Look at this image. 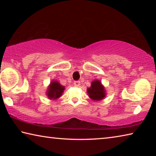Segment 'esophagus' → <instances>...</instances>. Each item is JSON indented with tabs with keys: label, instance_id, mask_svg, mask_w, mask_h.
Segmentation results:
<instances>
[{
	"label": "esophagus",
	"instance_id": "34e87169",
	"mask_svg": "<svg viewBox=\"0 0 156 156\" xmlns=\"http://www.w3.org/2000/svg\"><path fill=\"white\" fill-rule=\"evenodd\" d=\"M73 84H74V86H76V87H79L80 84V81H75L74 83H73Z\"/></svg>",
	"mask_w": 156,
	"mask_h": 156
}]
</instances>
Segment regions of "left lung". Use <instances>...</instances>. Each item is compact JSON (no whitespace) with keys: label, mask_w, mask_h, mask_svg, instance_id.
<instances>
[{"label":"left lung","mask_w":156,"mask_h":156,"mask_svg":"<svg viewBox=\"0 0 156 156\" xmlns=\"http://www.w3.org/2000/svg\"><path fill=\"white\" fill-rule=\"evenodd\" d=\"M89 97L93 100H102L106 96V91L100 81L95 80L91 83V87L87 89Z\"/></svg>","instance_id":"1"}]
</instances>
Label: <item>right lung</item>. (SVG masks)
Here are the masks:
<instances>
[{"instance_id":"1","label":"right lung","mask_w":156,"mask_h":156,"mask_svg":"<svg viewBox=\"0 0 156 156\" xmlns=\"http://www.w3.org/2000/svg\"><path fill=\"white\" fill-rule=\"evenodd\" d=\"M65 90V87L60 84L56 80H53L48 87L47 96L50 100H56L62 96Z\"/></svg>"}]
</instances>
